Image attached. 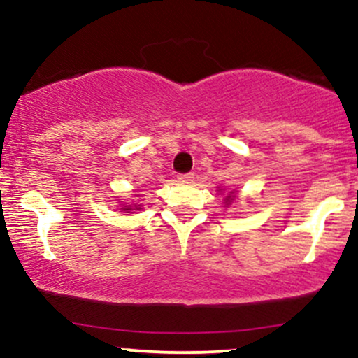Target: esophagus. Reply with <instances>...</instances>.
I'll return each instance as SVG.
<instances>
[{
	"mask_svg": "<svg viewBox=\"0 0 358 358\" xmlns=\"http://www.w3.org/2000/svg\"><path fill=\"white\" fill-rule=\"evenodd\" d=\"M176 178L183 183H190L193 182V178H195V173H178L176 175Z\"/></svg>",
	"mask_w": 358,
	"mask_h": 358,
	"instance_id": "obj_1",
	"label": "esophagus"
}]
</instances>
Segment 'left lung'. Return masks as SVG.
Segmentation results:
<instances>
[{"mask_svg": "<svg viewBox=\"0 0 358 358\" xmlns=\"http://www.w3.org/2000/svg\"><path fill=\"white\" fill-rule=\"evenodd\" d=\"M225 200H227V205H229V203H231V202H232V200H234V199H232V196H231V195H229V196H227V199H225Z\"/></svg>", "mask_w": 358, "mask_h": 358, "instance_id": "8db88e82", "label": "left lung"}]
</instances>
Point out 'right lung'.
<instances>
[{"label":"right lung","instance_id":"right-lung-1","mask_svg":"<svg viewBox=\"0 0 358 358\" xmlns=\"http://www.w3.org/2000/svg\"><path fill=\"white\" fill-rule=\"evenodd\" d=\"M126 210H131V208H129V207H127V205H126Z\"/></svg>","mask_w":358,"mask_h":358}]
</instances>
